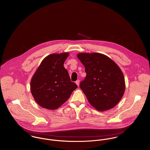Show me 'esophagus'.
Wrapping results in <instances>:
<instances>
[{"instance_id":"obj_1","label":"esophagus","mask_w":150,"mask_h":150,"mask_svg":"<svg viewBox=\"0 0 150 150\" xmlns=\"http://www.w3.org/2000/svg\"><path fill=\"white\" fill-rule=\"evenodd\" d=\"M76 84L79 86V84H80V80H77V81H76Z\"/></svg>"}]
</instances>
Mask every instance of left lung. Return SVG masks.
Instances as JSON below:
<instances>
[{
  "label": "left lung",
  "mask_w": 150,
  "mask_h": 150,
  "mask_svg": "<svg viewBox=\"0 0 150 150\" xmlns=\"http://www.w3.org/2000/svg\"><path fill=\"white\" fill-rule=\"evenodd\" d=\"M77 56L85 67L86 76L80 86L89 103L99 111L115 106L125 89L120 67L102 54L79 53Z\"/></svg>",
  "instance_id": "obj_1"
}]
</instances>
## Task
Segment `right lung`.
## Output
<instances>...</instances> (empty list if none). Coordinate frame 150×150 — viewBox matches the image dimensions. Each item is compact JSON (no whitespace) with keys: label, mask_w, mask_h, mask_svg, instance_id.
Listing matches in <instances>:
<instances>
[{"label":"right lung","mask_w":150,"mask_h":150,"mask_svg":"<svg viewBox=\"0 0 150 150\" xmlns=\"http://www.w3.org/2000/svg\"><path fill=\"white\" fill-rule=\"evenodd\" d=\"M69 54H52L46 57L33 74L30 91L41 107L55 110L67 100L77 86L71 82L64 66Z\"/></svg>","instance_id":"right-lung-1"}]
</instances>
